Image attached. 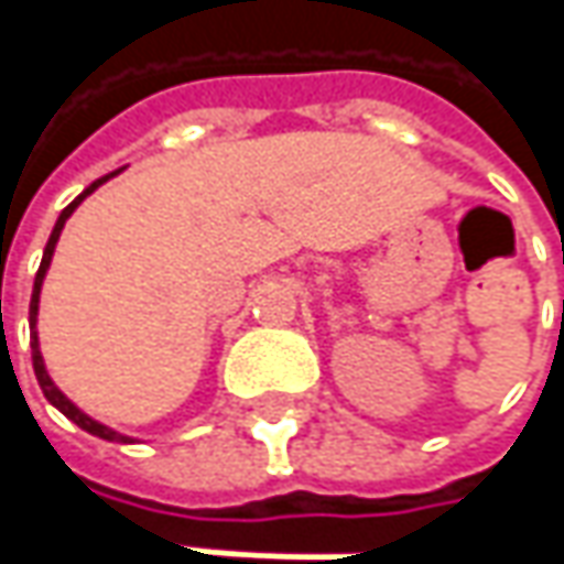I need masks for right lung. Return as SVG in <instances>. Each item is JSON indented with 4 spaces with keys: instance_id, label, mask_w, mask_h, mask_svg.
Returning a JSON list of instances; mask_svg holds the SVG:
<instances>
[{
    "instance_id": "right-lung-1",
    "label": "right lung",
    "mask_w": 564,
    "mask_h": 564,
    "mask_svg": "<svg viewBox=\"0 0 564 564\" xmlns=\"http://www.w3.org/2000/svg\"><path fill=\"white\" fill-rule=\"evenodd\" d=\"M124 167H118V171H111V174H106V177H99V181H93V184L74 199V203L58 215V221H55V227H52L50 234V243H46V249H43V262H40V271H36V278H33V296H30V352H33V375H36V380H40V390H43V397L50 399L52 405L62 412L65 417H70L77 427H84L87 434H93V437H102L108 440V443H133L130 437H124V434H118V431H111L108 424H102V421H96V417H89L87 412H80L74 402H70L58 387H55V380L50 378V371H46V361H43V352H40V337H36V315H40V290H43V278H46V271H50V262H52V252H55V243H58V237H62V227H65V221H68L70 215H74V208L87 199L93 189H99V186L106 184V181H111L115 174H121Z\"/></svg>"
}]
</instances>
